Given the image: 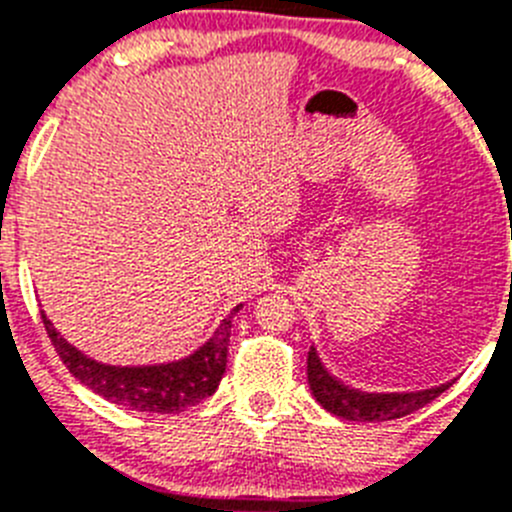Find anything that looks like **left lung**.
I'll return each instance as SVG.
<instances>
[{
    "mask_svg": "<svg viewBox=\"0 0 512 512\" xmlns=\"http://www.w3.org/2000/svg\"><path fill=\"white\" fill-rule=\"evenodd\" d=\"M308 388L316 403L324 411L344 418V421H395L408 413L418 411L434 398H439L444 390H449L451 382H444L439 388L413 390V393H365V390H354L344 382L336 380L321 362L316 347L308 349Z\"/></svg>",
    "mask_w": 512,
    "mask_h": 512,
    "instance_id": "8db88e82",
    "label": "left lung"
}]
</instances>
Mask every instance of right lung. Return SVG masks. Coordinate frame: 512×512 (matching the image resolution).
I'll return each mask as SVG.
<instances>
[{"label":"right lung","instance_id":"right-lung-1","mask_svg":"<svg viewBox=\"0 0 512 512\" xmlns=\"http://www.w3.org/2000/svg\"><path fill=\"white\" fill-rule=\"evenodd\" d=\"M239 308L242 306L232 308L227 319H222V324L216 326L214 334L199 349H193L188 357L160 362V365H107L63 339L61 331L55 329L53 321L45 316V311L43 324L71 375L84 382L91 393L101 395L109 403L122 405L127 411L181 413L214 395L219 388L224 370H227L232 319Z\"/></svg>","mask_w":512,"mask_h":512}]
</instances>
